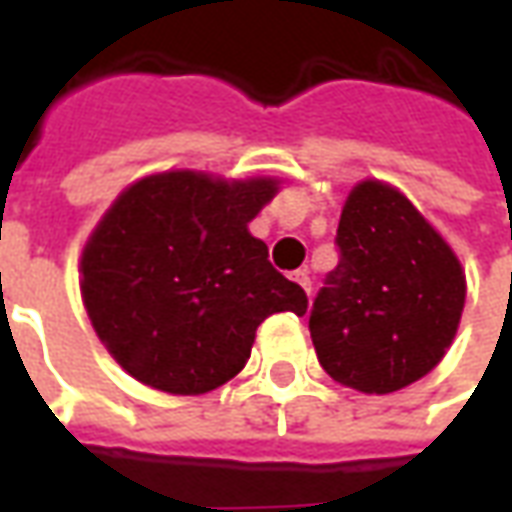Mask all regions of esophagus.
<instances>
[{
  "instance_id": "esophagus-1",
  "label": "esophagus",
  "mask_w": 512,
  "mask_h": 512,
  "mask_svg": "<svg viewBox=\"0 0 512 512\" xmlns=\"http://www.w3.org/2000/svg\"><path fill=\"white\" fill-rule=\"evenodd\" d=\"M293 279H296V282H299L301 288L307 290V296H310L312 282H310V277H307V271H296V274H293Z\"/></svg>"
}]
</instances>
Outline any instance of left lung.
Listing matches in <instances>:
<instances>
[{
    "label": "left lung",
    "mask_w": 512,
    "mask_h": 512,
    "mask_svg": "<svg viewBox=\"0 0 512 512\" xmlns=\"http://www.w3.org/2000/svg\"><path fill=\"white\" fill-rule=\"evenodd\" d=\"M337 246L340 263L310 312L323 370L365 395L428 376L466 304V274L450 244L403 191L362 180L343 205Z\"/></svg>",
    "instance_id": "1"
}]
</instances>
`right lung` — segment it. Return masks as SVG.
<instances>
[{
    "label": "right lung",
    "instance_id": "obj_1",
    "mask_svg": "<svg viewBox=\"0 0 512 512\" xmlns=\"http://www.w3.org/2000/svg\"><path fill=\"white\" fill-rule=\"evenodd\" d=\"M279 180L169 169L131 183L79 260L98 340L136 381L205 395L244 370L274 312H307V293L268 263L249 222Z\"/></svg>",
    "mask_w": 512,
    "mask_h": 512
}]
</instances>
